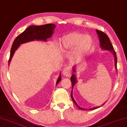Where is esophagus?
I'll use <instances>...</instances> for the list:
<instances>
[{"instance_id":"obj_1","label":"esophagus","mask_w":127,"mask_h":127,"mask_svg":"<svg viewBox=\"0 0 127 127\" xmlns=\"http://www.w3.org/2000/svg\"><path fill=\"white\" fill-rule=\"evenodd\" d=\"M63 74L65 77H69L71 75V67H67L63 70Z\"/></svg>"}]
</instances>
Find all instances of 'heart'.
Wrapping results in <instances>:
<instances>
[{"mask_svg":"<svg viewBox=\"0 0 127 127\" xmlns=\"http://www.w3.org/2000/svg\"><path fill=\"white\" fill-rule=\"evenodd\" d=\"M93 39L90 35L73 32L62 36L59 46L63 51L73 50V56L76 58H79L90 51Z\"/></svg>","mask_w":127,"mask_h":127,"instance_id":"obj_1","label":"heart"}]
</instances>
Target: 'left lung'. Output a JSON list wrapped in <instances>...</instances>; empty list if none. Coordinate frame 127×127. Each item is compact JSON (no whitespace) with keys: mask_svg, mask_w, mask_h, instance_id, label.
<instances>
[{"mask_svg":"<svg viewBox=\"0 0 127 127\" xmlns=\"http://www.w3.org/2000/svg\"><path fill=\"white\" fill-rule=\"evenodd\" d=\"M96 32H97V34L98 35V37L99 38V42H100V47L101 48V50H105V51H110L112 53L113 56H114L115 58V67L116 68V69H117V57H116V52H115L114 48L112 46V44H111L110 40H109V37L108 36L106 35L105 33H104L103 32L99 31V30H96ZM76 65H75L74 66H73L72 67V71L74 72H76ZM71 83H72V91H71V99L72 100V101L73 103H74L77 106V108L79 109H82V110H92V109H95L96 108H97L100 107V106H97V107H93V108H91L89 109H84L83 108L80 107V106H79L77 105V104L76 103L75 100H74L73 97V88L74 87L75 85L77 83V79H76V76L75 73H73L72 75L71 76ZM105 103H104L103 104L101 105H104V104Z\"/></svg>","mask_w":127,"mask_h":127,"instance_id":"1","label":"left lung"}]
</instances>
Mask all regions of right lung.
<instances>
[{"label":"right lung","mask_w":127,"mask_h":127,"mask_svg":"<svg viewBox=\"0 0 127 127\" xmlns=\"http://www.w3.org/2000/svg\"><path fill=\"white\" fill-rule=\"evenodd\" d=\"M56 25L54 24H47L42 26H30L24 32L20 33L14 40L10 52V56L8 61V65L12 60L13 56L20 44L29 42V41L39 40L47 41V39L52 36ZM61 73L59 76L56 85L61 80Z\"/></svg>","instance_id":"right-lung-1"}]
</instances>
